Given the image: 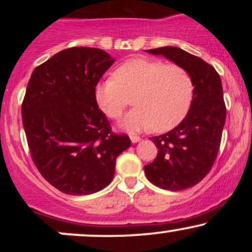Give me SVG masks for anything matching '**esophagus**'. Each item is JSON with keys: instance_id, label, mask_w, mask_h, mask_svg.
<instances>
[{"instance_id": "esophagus-1", "label": "esophagus", "mask_w": 252, "mask_h": 252, "mask_svg": "<svg viewBox=\"0 0 252 252\" xmlns=\"http://www.w3.org/2000/svg\"><path fill=\"white\" fill-rule=\"evenodd\" d=\"M130 140H131L132 143H136L141 140V137L140 136H136V135H130Z\"/></svg>"}]
</instances>
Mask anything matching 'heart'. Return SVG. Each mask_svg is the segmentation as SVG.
Segmentation results:
<instances>
[{
	"label": "heart",
	"instance_id": "obj_1",
	"mask_svg": "<svg viewBox=\"0 0 252 252\" xmlns=\"http://www.w3.org/2000/svg\"><path fill=\"white\" fill-rule=\"evenodd\" d=\"M131 96L135 108L123 120L124 128L166 131L186 117L194 97V82L180 65L131 59L118 66L114 78L100 80L94 88L98 106L111 120L122 116Z\"/></svg>",
	"mask_w": 252,
	"mask_h": 252
}]
</instances>
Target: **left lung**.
<instances>
[{
  "label": "left lung",
  "instance_id": "8db88e82",
  "mask_svg": "<svg viewBox=\"0 0 252 252\" xmlns=\"http://www.w3.org/2000/svg\"><path fill=\"white\" fill-rule=\"evenodd\" d=\"M147 52L186 68L194 82V97L179 126L150 137L158 150L155 160L144 166V172L160 189H189L209 174L220 147L226 118L220 77L213 66L181 48L167 46Z\"/></svg>",
  "mask_w": 252,
  "mask_h": 252
}]
</instances>
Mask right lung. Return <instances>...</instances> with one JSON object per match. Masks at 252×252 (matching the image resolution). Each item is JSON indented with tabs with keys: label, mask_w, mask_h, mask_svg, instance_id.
Masks as SVG:
<instances>
[{
	"label": "right lung",
	"mask_w": 252,
	"mask_h": 252,
	"mask_svg": "<svg viewBox=\"0 0 252 252\" xmlns=\"http://www.w3.org/2000/svg\"><path fill=\"white\" fill-rule=\"evenodd\" d=\"M115 60L99 48L72 47L35 67L22 102L32 160L60 192L85 195L103 189L116 158L131 144L112 132L94 88Z\"/></svg>",
	"instance_id": "1"
}]
</instances>
